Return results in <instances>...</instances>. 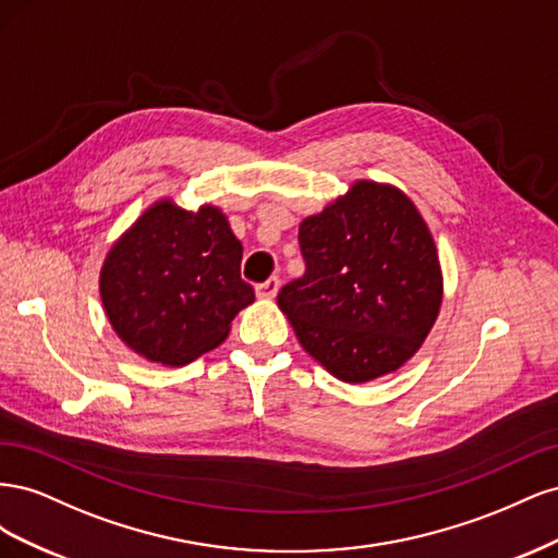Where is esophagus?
I'll list each match as a JSON object with an SVG mask.
<instances>
[{"label": "esophagus", "instance_id": "1", "mask_svg": "<svg viewBox=\"0 0 558 558\" xmlns=\"http://www.w3.org/2000/svg\"><path fill=\"white\" fill-rule=\"evenodd\" d=\"M277 293H279V279L277 277H269L267 281L256 286V295L260 300H272Z\"/></svg>", "mask_w": 558, "mask_h": 558}]
</instances>
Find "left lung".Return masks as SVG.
<instances>
[{
    "instance_id": "8db88e82",
    "label": "left lung",
    "mask_w": 558,
    "mask_h": 558,
    "mask_svg": "<svg viewBox=\"0 0 558 558\" xmlns=\"http://www.w3.org/2000/svg\"><path fill=\"white\" fill-rule=\"evenodd\" d=\"M305 275L277 305L314 361L347 384H365L408 363L442 305L433 234L396 185L356 181L300 223Z\"/></svg>"
}]
</instances>
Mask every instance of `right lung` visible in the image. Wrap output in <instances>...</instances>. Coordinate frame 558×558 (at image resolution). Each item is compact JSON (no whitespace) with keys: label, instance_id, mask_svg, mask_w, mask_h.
Wrapping results in <instances>:
<instances>
[{"label":"right lung","instance_id":"1","mask_svg":"<svg viewBox=\"0 0 558 558\" xmlns=\"http://www.w3.org/2000/svg\"><path fill=\"white\" fill-rule=\"evenodd\" d=\"M242 242L226 214L158 199L109 248L99 295L116 335L142 359L185 365L221 344L253 302Z\"/></svg>","mask_w":558,"mask_h":558}]
</instances>
